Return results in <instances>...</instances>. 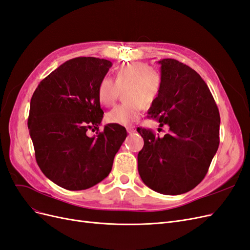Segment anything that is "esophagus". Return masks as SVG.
Instances as JSON below:
<instances>
[{
  "label": "esophagus",
  "instance_id": "1",
  "mask_svg": "<svg viewBox=\"0 0 250 250\" xmlns=\"http://www.w3.org/2000/svg\"><path fill=\"white\" fill-rule=\"evenodd\" d=\"M126 130L128 133H133L135 131V128L132 126H128V127H126Z\"/></svg>",
  "mask_w": 250,
  "mask_h": 250
}]
</instances>
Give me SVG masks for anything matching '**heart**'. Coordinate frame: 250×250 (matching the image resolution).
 <instances>
[{"label":"heart","mask_w":250,"mask_h":250,"mask_svg":"<svg viewBox=\"0 0 250 250\" xmlns=\"http://www.w3.org/2000/svg\"><path fill=\"white\" fill-rule=\"evenodd\" d=\"M124 89L125 103L110 109L105 120L109 124L129 125L137 121L145 106L144 102H153L160 95L162 79L160 74L146 63L132 62L116 71V82L110 77H103L97 88V97L104 106L115 103L119 88Z\"/></svg>","instance_id":"heart-1"}]
</instances>
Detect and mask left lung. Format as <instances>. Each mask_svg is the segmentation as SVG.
<instances>
[{
    "mask_svg": "<svg viewBox=\"0 0 250 250\" xmlns=\"http://www.w3.org/2000/svg\"><path fill=\"white\" fill-rule=\"evenodd\" d=\"M161 64L162 87L149 109L160 126H169L164 137L138 128L144 147L138 169L144 184L165 195L191 191L207 175L219 147L220 115L200 75L178 60ZM160 129V128H158Z\"/></svg>",
    "mask_w": 250,
    "mask_h": 250,
    "instance_id": "8db88e82",
    "label": "left lung"
}]
</instances>
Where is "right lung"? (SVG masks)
Instances as JSON below:
<instances>
[{
  "mask_svg": "<svg viewBox=\"0 0 250 250\" xmlns=\"http://www.w3.org/2000/svg\"><path fill=\"white\" fill-rule=\"evenodd\" d=\"M111 65L96 57L67 60L41 81L31 98L28 128L36 163L66 190H86L107 177L127 137L117 124L99 131L104 112L97 88ZM89 130L96 137H88Z\"/></svg>",
  "mask_w": 250,
  "mask_h": 250,
  "instance_id": "obj_1",
  "label": "right lung"
}]
</instances>
